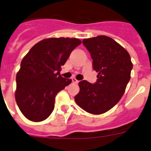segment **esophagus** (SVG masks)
<instances>
[{
	"label": "esophagus",
	"instance_id": "obj_1",
	"mask_svg": "<svg viewBox=\"0 0 151 151\" xmlns=\"http://www.w3.org/2000/svg\"><path fill=\"white\" fill-rule=\"evenodd\" d=\"M72 81H73V83H76V84H78V81L76 78H72Z\"/></svg>",
	"mask_w": 151,
	"mask_h": 151
}]
</instances>
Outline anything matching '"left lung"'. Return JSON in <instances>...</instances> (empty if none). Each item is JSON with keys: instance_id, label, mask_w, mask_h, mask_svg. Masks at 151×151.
<instances>
[{"instance_id": "left-lung-1", "label": "left lung", "mask_w": 151, "mask_h": 151, "mask_svg": "<svg viewBox=\"0 0 151 151\" xmlns=\"http://www.w3.org/2000/svg\"><path fill=\"white\" fill-rule=\"evenodd\" d=\"M93 60L97 80L78 83L75 101L80 107L94 115L102 114L116 104L125 93L133 65L128 51L113 38L99 35L82 41Z\"/></svg>"}]
</instances>
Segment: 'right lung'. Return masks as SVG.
I'll return each mask as SVG.
<instances>
[{"label":"right lung","instance_id":"1","mask_svg":"<svg viewBox=\"0 0 151 151\" xmlns=\"http://www.w3.org/2000/svg\"><path fill=\"white\" fill-rule=\"evenodd\" d=\"M81 43L74 38H46L23 57L17 74L15 98L29 120L41 122L51 114L57 93L72 82L60 75L61 66Z\"/></svg>","mask_w":151,"mask_h":151}]
</instances>
